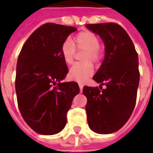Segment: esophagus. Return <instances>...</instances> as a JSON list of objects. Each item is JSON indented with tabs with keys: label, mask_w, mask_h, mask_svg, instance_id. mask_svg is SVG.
<instances>
[{
	"label": "esophagus",
	"mask_w": 153,
	"mask_h": 153,
	"mask_svg": "<svg viewBox=\"0 0 153 153\" xmlns=\"http://www.w3.org/2000/svg\"><path fill=\"white\" fill-rule=\"evenodd\" d=\"M79 88H80V91H82V88H83V84L82 83H79Z\"/></svg>",
	"instance_id": "obj_1"
}]
</instances>
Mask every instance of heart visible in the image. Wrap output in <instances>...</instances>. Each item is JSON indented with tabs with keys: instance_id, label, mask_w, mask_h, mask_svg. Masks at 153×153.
I'll use <instances>...</instances> for the list:
<instances>
[{
	"instance_id": "1",
	"label": "heart",
	"mask_w": 153,
	"mask_h": 153,
	"mask_svg": "<svg viewBox=\"0 0 153 153\" xmlns=\"http://www.w3.org/2000/svg\"><path fill=\"white\" fill-rule=\"evenodd\" d=\"M73 45H72V44ZM100 40L93 32L83 31L78 33L74 37L72 44L70 41H65L61 46V55L67 64H71L75 55V48L78 51H86L83 62H92L98 63L101 59L99 52ZM94 74L93 66L86 62L83 64L73 65L69 71L68 75L72 80L84 82L89 77Z\"/></svg>"
}]
</instances>
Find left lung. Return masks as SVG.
I'll return each mask as SVG.
<instances>
[{"label": "left lung", "mask_w": 153, "mask_h": 153, "mask_svg": "<svg viewBox=\"0 0 153 153\" xmlns=\"http://www.w3.org/2000/svg\"><path fill=\"white\" fill-rule=\"evenodd\" d=\"M105 44V59L93 79L102 85L85 86L86 111L91 130L113 133L122 128L133 113L137 101L140 72L138 56L128 33L116 23L86 25Z\"/></svg>", "instance_id": "8db88e82"}]
</instances>
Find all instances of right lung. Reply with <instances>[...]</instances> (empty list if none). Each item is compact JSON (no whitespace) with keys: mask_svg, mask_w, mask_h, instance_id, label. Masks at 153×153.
<instances>
[{"mask_svg":"<svg viewBox=\"0 0 153 153\" xmlns=\"http://www.w3.org/2000/svg\"><path fill=\"white\" fill-rule=\"evenodd\" d=\"M76 30L44 24L28 37L18 57L15 82L18 107L25 122L42 135L62 130L72 100L80 91L75 82H60L68 73L61 46Z\"/></svg>","mask_w":153,"mask_h":153,"instance_id":"right-lung-1","label":"right lung"}]
</instances>
